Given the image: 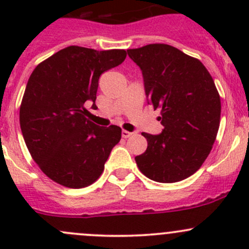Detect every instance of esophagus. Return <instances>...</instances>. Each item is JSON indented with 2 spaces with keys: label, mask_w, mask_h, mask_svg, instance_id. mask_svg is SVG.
<instances>
[{
  "label": "esophagus",
  "mask_w": 249,
  "mask_h": 249,
  "mask_svg": "<svg viewBox=\"0 0 249 249\" xmlns=\"http://www.w3.org/2000/svg\"><path fill=\"white\" fill-rule=\"evenodd\" d=\"M122 136L124 137V139H129L130 136H132V132L127 131V130H123V131H122Z\"/></svg>",
  "instance_id": "34e87169"
}]
</instances>
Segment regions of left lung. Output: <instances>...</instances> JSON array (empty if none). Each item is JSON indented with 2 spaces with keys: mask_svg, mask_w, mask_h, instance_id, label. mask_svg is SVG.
Segmentation results:
<instances>
[{
  "mask_svg": "<svg viewBox=\"0 0 249 249\" xmlns=\"http://www.w3.org/2000/svg\"><path fill=\"white\" fill-rule=\"evenodd\" d=\"M142 70L148 104L160 108L161 134L142 132L147 149L135 158L149 179L175 183L201 167L217 137L220 96L199 59L164 43L127 50Z\"/></svg>",
  "mask_w": 249,
  "mask_h": 249,
  "instance_id": "left-lung-1",
  "label": "left lung"
}]
</instances>
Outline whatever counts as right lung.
<instances>
[{
    "instance_id": "add662e5",
    "label": "right lung",
    "mask_w": 249,
    "mask_h": 249,
    "mask_svg": "<svg viewBox=\"0 0 249 249\" xmlns=\"http://www.w3.org/2000/svg\"><path fill=\"white\" fill-rule=\"evenodd\" d=\"M125 57L124 49L70 46L37 65L30 76L20 105V129L32 159L57 184L79 189L96 182L122 139L117 125L90 122L85 105L96 107L100 76Z\"/></svg>"
}]
</instances>
